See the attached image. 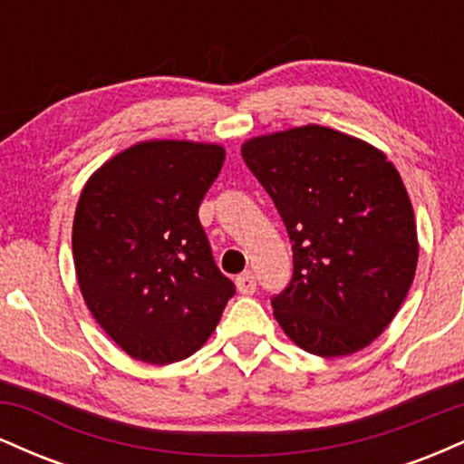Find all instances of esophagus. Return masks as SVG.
Returning <instances> with one entry per match:
<instances>
[{"mask_svg":"<svg viewBox=\"0 0 464 464\" xmlns=\"http://www.w3.org/2000/svg\"><path fill=\"white\" fill-rule=\"evenodd\" d=\"M236 285H237L239 295L248 296V295H253L255 290H257V279H255L253 273H242V275H237Z\"/></svg>","mask_w":464,"mask_h":464,"instance_id":"34e87169","label":"esophagus"}]
</instances>
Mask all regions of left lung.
I'll use <instances>...</instances> for the list:
<instances>
[{"label": "left lung", "mask_w": 464, "mask_h": 464, "mask_svg": "<svg viewBox=\"0 0 464 464\" xmlns=\"http://www.w3.org/2000/svg\"><path fill=\"white\" fill-rule=\"evenodd\" d=\"M292 242L290 284L275 318L307 353L340 358L377 338L417 270L414 211L395 165L366 141L324 126L242 146Z\"/></svg>", "instance_id": "obj_1"}]
</instances>
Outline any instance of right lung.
I'll use <instances>...</instances> for the list:
<instances>
[{"label": "right lung", "mask_w": 464, "mask_h": 464, "mask_svg": "<svg viewBox=\"0 0 464 464\" xmlns=\"http://www.w3.org/2000/svg\"><path fill=\"white\" fill-rule=\"evenodd\" d=\"M222 163L216 143L141 141L106 161L80 194L72 233L80 292L130 358H189L236 295L198 220Z\"/></svg>", "instance_id": "obj_1"}]
</instances>
